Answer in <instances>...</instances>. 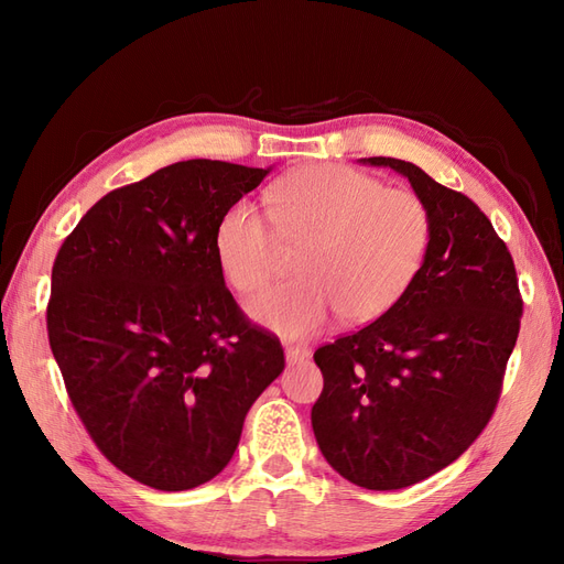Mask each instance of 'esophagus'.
Listing matches in <instances>:
<instances>
[{
	"mask_svg": "<svg viewBox=\"0 0 564 564\" xmlns=\"http://www.w3.org/2000/svg\"><path fill=\"white\" fill-rule=\"evenodd\" d=\"M311 357V350L303 348V346H286V365L294 367L301 365Z\"/></svg>",
	"mask_w": 564,
	"mask_h": 564,
	"instance_id": "esophagus-1",
	"label": "esophagus"
}]
</instances>
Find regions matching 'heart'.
I'll return each instance as SVG.
<instances>
[{"instance_id": "obj_1", "label": "heart", "mask_w": 564, "mask_h": 564, "mask_svg": "<svg viewBox=\"0 0 564 564\" xmlns=\"http://www.w3.org/2000/svg\"><path fill=\"white\" fill-rule=\"evenodd\" d=\"M265 204L280 242L301 247L299 278L256 296L249 313L292 338L315 334L334 313L346 322L381 317L414 284L431 247L433 220L423 197L350 166L299 169L270 187ZM274 234L247 199L220 216L216 261L235 292L249 296L275 275Z\"/></svg>"}]
</instances>
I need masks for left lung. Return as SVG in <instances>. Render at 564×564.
<instances>
[{
	"label": "left lung",
	"mask_w": 564,
	"mask_h": 564,
	"mask_svg": "<svg viewBox=\"0 0 564 564\" xmlns=\"http://www.w3.org/2000/svg\"><path fill=\"white\" fill-rule=\"evenodd\" d=\"M365 162L404 174L429 204L431 247L388 313L315 350L324 388L313 431L338 475L386 491L449 466L487 429L522 296L513 256L470 197L412 162Z\"/></svg>",
	"instance_id": "1"
}]
</instances>
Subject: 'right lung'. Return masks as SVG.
I'll return each mask as SVG.
<instances>
[{"label": "right lung", "mask_w": 564, "mask_h": 564, "mask_svg": "<svg viewBox=\"0 0 564 564\" xmlns=\"http://www.w3.org/2000/svg\"><path fill=\"white\" fill-rule=\"evenodd\" d=\"M265 176L169 164L100 197L56 253L46 332L67 398L100 454L152 489L224 470L284 369L280 338L242 313L214 249L220 216Z\"/></svg>", "instance_id": "1"}]
</instances>
